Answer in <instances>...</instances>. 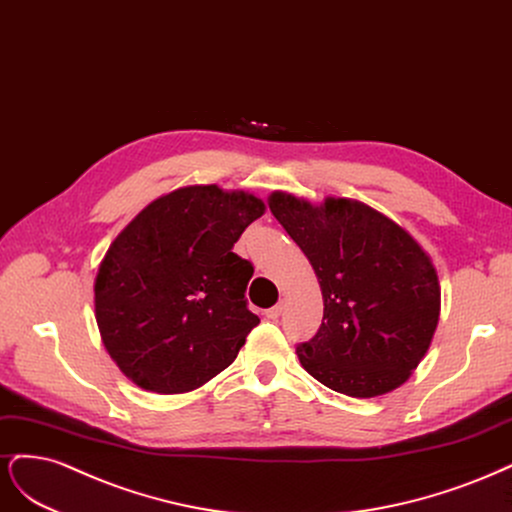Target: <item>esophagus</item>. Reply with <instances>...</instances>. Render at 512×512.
<instances>
[{"label": "esophagus", "instance_id": "esophagus-1", "mask_svg": "<svg viewBox=\"0 0 512 512\" xmlns=\"http://www.w3.org/2000/svg\"><path fill=\"white\" fill-rule=\"evenodd\" d=\"M280 315H283V304H280V302H278L276 306H272V308L266 310V317H268V319H278Z\"/></svg>", "mask_w": 512, "mask_h": 512}]
</instances>
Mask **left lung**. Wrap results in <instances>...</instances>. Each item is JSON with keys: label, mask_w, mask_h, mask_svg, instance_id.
I'll use <instances>...</instances> for the list:
<instances>
[{"label": "left lung", "mask_w": 512, "mask_h": 512, "mask_svg": "<svg viewBox=\"0 0 512 512\" xmlns=\"http://www.w3.org/2000/svg\"><path fill=\"white\" fill-rule=\"evenodd\" d=\"M268 206L308 257L323 293L321 327L295 349L304 370L351 398L400 387L438 325L432 259L406 229L355 200L327 197L312 206L274 191Z\"/></svg>", "instance_id": "1"}]
</instances>
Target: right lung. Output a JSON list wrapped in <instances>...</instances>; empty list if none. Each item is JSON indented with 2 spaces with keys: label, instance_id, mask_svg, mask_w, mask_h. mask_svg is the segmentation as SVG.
<instances>
[{
  "label": "right lung",
  "instance_id": "obj_1",
  "mask_svg": "<svg viewBox=\"0 0 512 512\" xmlns=\"http://www.w3.org/2000/svg\"><path fill=\"white\" fill-rule=\"evenodd\" d=\"M263 210L251 193L183 187L148 204L110 244L95 319L138 387L193 391L236 359L259 317L244 298L253 266L232 249Z\"/></svg>",
  "mask_w": 512,
  "mask_h": 512
}]
</instances>
